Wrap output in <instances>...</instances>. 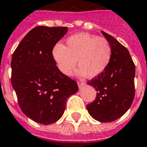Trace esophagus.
<instances>
[{
    "label": "esophagus",
    "instance_id": "esophagus-1",
    "mask_svg": "<svg viewBox=\"0 0 147 147\" xmlns=\"http://www.w3.org/2000/svg\"><path fill=\"white\" fill-rule=\"evenodd\" d=\"M77 84H78V86H79L80 88H81L82 86H84V85L85 84V83H84V82L78 81L77 82Z\"/></svg>",
    "mask_w": 147,
    "mask_h": 147
}]
</instances>
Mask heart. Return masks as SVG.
Wrapping results in <instances>:
<instances>
[{
  "label": "heart",
  "mask_w": 147,
  "mask_h": 147,
  "mask_svg": "<svg viewBox=\"0 0 147 147\" xmlns=\"http://www.w3.org/2000/svg\"><path fill=\"white\" fill-rule=\"evenodd\" d=\"M112 50L110 43L104 38L87 33H80L68 37L66 46L56 44L53 57L58 70L65 76H70L78 66L77 74L90 78L103 74L111 60Z\"/></svg>",
  "instance_id": "1"
}]
</instances>
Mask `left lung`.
Wrapping results in <instances>:
<instances>
[{
    "label": "left lung",
    "instance_id": "left-lung-1",
    "mask_svg": "<svg viewBox=\"0 0 147 147\" xmlns=\"http://www.w3.org/2000/svg\"><path fill=\"white\" fill-rule=\"evenodd\" d=\"M101 32L110 43L112 56L105 71L87 82L96 90V96L86 108L94 119L107 123L119 119L131 107L135 96V64L123 45Z\"/></svg>",
    "mask_w": 147,
    "mask_h": 147
}]
</instances>
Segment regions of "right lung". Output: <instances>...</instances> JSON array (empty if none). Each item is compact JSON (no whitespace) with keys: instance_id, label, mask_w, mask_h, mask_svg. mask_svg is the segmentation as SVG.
I'll use <instances>...</instances> for the list:
<instances>
[{"instance_id":"right-lung-1","label":"right lung","mask_w":147,"mask_h":147,"mask_svg":"<svg viewBox=\"0 0 147 147\" xmlns=\"http://www.w3.org/2000/svg\"><path fill=\"white\" fill-rule=\"evenodd\" d=\"M67 27L38 26L27 33L13 52L11 84L22 112L35 122L52 124L63 114L77 82L58 70L53 49Z\"/></svg>"}]
</instances>
